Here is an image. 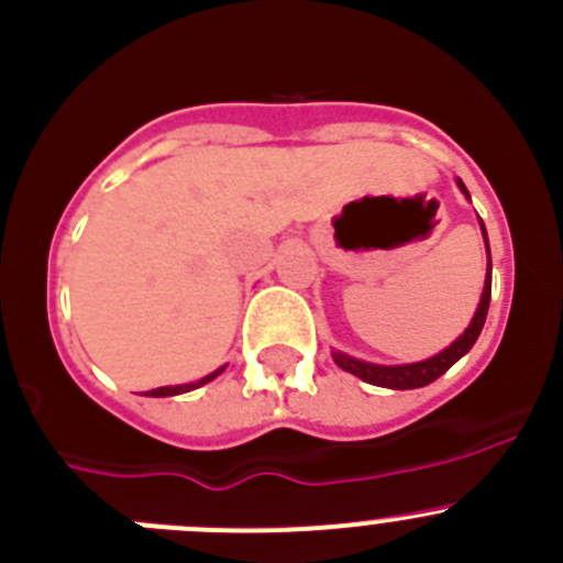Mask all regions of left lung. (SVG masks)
Wrapping results in <instances>:
<instances>
[{
	"mask_svg": "<svg viewBox=\"0 0 563 563\" xmlns=\"http://www.w3.org/2000/svg\"><path fill=\"white\" fill-rule=\"evenodd\" d=\"M455 183H459V188L466 194V199H470V191H466L464 183L461 180H455ZM481 230H483V241H486V261H488L486 283H483V294H481V306H477L470 328H466L464 333H461L459 339L448 346V350H441V353L433 355V358L417 361V364H400V366L369 364V361L353 358V355L333 350L335 364H339L344 372H350V375L361 377L364 383H372V386L406 391V388H422V386H428V383L439 380V377L444 375V372H448L455 361L464 358V355L472 350V344L477 341V335H481L483 322H486V313H488V299H492V250H488V235H486V228H483V222H481Z\"/></svg>",
	"mask_w": 563,
	"mask_h": 563,
	"instance_id": "8db88e82",
	"label": "left lung"
}]
</instances>
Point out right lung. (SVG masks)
Returning <instances> with one entry per match:
<instances>
[{
  "label": "right lung",
  "instance_id": "add662e5",
  "mask_svg": "<svg viewBox=\"0 0 563 563\" xmlns=\"http://www.w3.org/2000/svg\"><path fill=\"white\" fill-rule=\"evenodd\" d=\"M222 372H224V366H219L217 372H210V375H205L202 380L183 383V386H161V388H152V391H146V394H152V397H175V394H186V391H194V388L205 386V383H210V380H213V377L222 375Z\"/></svg>",
  "mask_w": 563,
  "mask_h": 563
}]
</instances>
